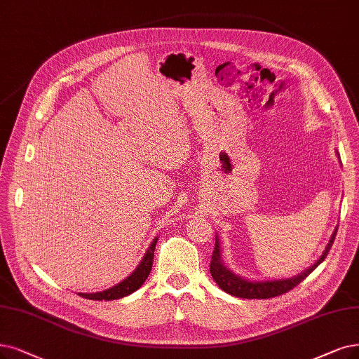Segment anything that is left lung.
Wrapping results in <instances>:
<instances>
[{
    "label": "left lung",
    "mask_w": 359,
    "mask_h": 359,
    "mask_svg": "<svg viewBox=\"0 0 359 359\" xmlns=\"http://www.w3.org/2000/svg\"><path fill=\"white\" fill-rule=\"evenodd\" d=\"M341 163V162H340ZM337 234V225L334 228V231L330 237L328 243L325 245V249L323 250V255L315 261L309 268H306L304 272L300 274L290 277V278H281V280H248L245 277H241L233 269H229L224 259H222V250H221V240L218 234L215 236V249L212 253V261H210V274L213 280L217 281L219 287L231 296L236 297H243V299H269V297H276L283 293H287L293 287L305 280L311 272L317 268L324 259L325 256L332 248L333 241Z\"/></svg>",
    "instance_id": "1"
}]
</instances>
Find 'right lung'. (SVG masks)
Returning a JSON list of instances; mask_svg holds the SVG:
<instances>
[{
  "mask_svg": "<svg viewBox=\"0 0 359 359\" xmlns=\"http://www.w3.org/2000/svg\"><path fill=\"white\" fill-rule=\"evenodd\" d=\"M156 237L153 238V241L150 243V246L147 249V252L142 256L141 262L138 264V266L131 272V276H128L123 281L118 283L116 285H113L110 289H106L103 292H95V293H78L79 296L85 297V299H91V300H114V299H121L125 297L128 294L134 293L135 290H138L142 283H144L150 274L151 271V265H153V256H154V248L157 243Z\"/></svg>",
  "mask_w": 359,
  "mask_h": 359,
  "instance_id": "add662e5",
  "label": "right lung"
}]
</instances>
